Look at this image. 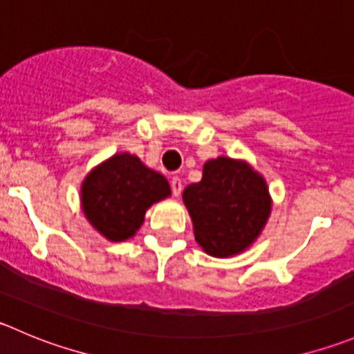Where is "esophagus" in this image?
Wrapping results in <instances>:
<instances>
[{
    "label": "esophagus",
    "instance_id": "34e87169",
    "mask_svg": "<svg viewBox=\"0 0 354 354\" xmlns=\"http://www.w3.org/2000/svg\"><path fill=\"white\" fill-rule=\"evenodd\" d=\"M171 190H173L174 197H180V195H181V190H183V185H181V180L178 176H174L173 180H171Z\"/></svg>",
    "mask_w": 354,
    "mask_h": 354
}]
</instances>
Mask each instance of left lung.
Segmentation results:
<instances>
[{
	"instance_id": "1",
	"label": "left lung",
	"mask_w": 354,
	"mask_h": 354,
	"mask_svg": "<svg viewBox=\"0 0 354 354\" xmlns=\"http://www.w3.org/2000/svg\"><path fill=\"white\" fill-rule=\"evenodd\" d=\"M183 201L194 221L195 240L214 257L247 249L272 209L263 178L245 162L230 157L205 162L202 180L185 188Z\"/></svg>"
}]
</instances>
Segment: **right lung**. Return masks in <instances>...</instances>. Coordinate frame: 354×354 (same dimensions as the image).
<instances>
[{
  "label": "right lung",
  "instance_id": "obj_1",
  "mask_svg": "<svg viewBox=\"0 0 354 354\" xmlns=\"http://www.w3.org/2000/svg\"><path fill=\"white\" fill-rule=\"evenodd\" d=\"M171 194L162 174L129 153H118L86 176L81 190L86 218L105 239L121 242L142 226L145 211Z\"/></svg>",
  "mask_w": 354,
  "mask_h": 354
}]
</instances>
